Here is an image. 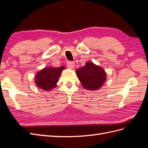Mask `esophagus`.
Returning a JSON list of instances; mask_svg holds the SVG:
<instances>
[{
	"label": "esophagus",
	"instance_id": "34e87169",
	"mask_svg": "<svg viewBox=\"0 0 148 148\" xmlns=\"http://www.w3.org/2000/svg\"><path fill=\"white\" fill-rule=\"evenodd\" d=\"M67 66H68V67H69V69H73L74 67H75V64L73 63V62L70 61V62H67Z\"/></svg>",
	"mask_w": 148,
	"mask_h": 148
}]
</instances>
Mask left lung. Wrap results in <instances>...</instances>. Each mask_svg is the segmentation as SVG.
<instances>
[{"instance_id":"left-lung-1","label":"left lung","mask_w":148,"mask_h":148,"mask_svg":"<svg viewBox=\"0 0 148 148\" xmlns=\"http://www.w3.org/2000/svg\"><path fill=\"white\" fill-rule=\"evenodd\" d=\"M82 86L89 91H97L102 87L107 79L104 69L92 62H87L84 66L76 70Z\"/></svg>"}]
</instances>
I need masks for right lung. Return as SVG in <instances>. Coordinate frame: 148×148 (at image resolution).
I'll use <instances>...</instances> for the list:
<instances>
[{
	"instance_id": "add662e5",
	"label": "right lung",
	"mask_w": 148,
	"mask_h": 148,
	"mask_svg": "<svg viewBox=\"0 0 148 148\" xmlns=\"http://www.w3.org/2000/svg\"><path fill=\"white\" fill-rule=\"evenodd\" d=\"M65 69V66H47L37 71L34 77L36 85L44 91H51L57 86V82H59L62 71Z\"/></svg>"
}]
</instances>
